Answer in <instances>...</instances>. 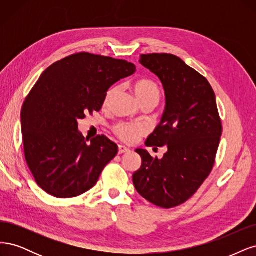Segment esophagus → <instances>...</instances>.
<instances>
[{"mask_svg":"<svg viewBox=\"0 0 256 256\" xmlns=\"http://www.w3.org/2000/svg\"><path fill=\"white\" fill-rule=\"evenodd\" d=\"M130 148L124 146H119V154H123V153H128L130 152Z\"/></svg>","mask_w":256,"mask_h":256,"instance_id":"34e87169","label":"esophagus"}]
</instances>
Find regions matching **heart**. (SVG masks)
Masks as SVG:
<instances>
[{
    "mask_svg": "<svg viewBox=\"0 0 256 256\" xmlns=\"http://www.w3.org/2000/svg\"><path fill=\"white\" fill-rule=\"evenodd\" d=\"M133 88L139 102L146 100V98H156V100H158L160 89L158 85L151 80H139L134 84ZM114 92V88H110L107 92L106 101L110 100V98L112 96ZM114 133L124 142L133 144L144 134V128L140 124H137V123L122 122L114 126Z\"/></svg>",
    "mask_w": 256,
    "mask_h": 256,
    "instance_id": "1",
    "label": "heart"
}]
</instances>
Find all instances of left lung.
Returning a JSON list of instances; mask_svg holds the SVG:
<instances>
[{
	"mask_svg": "<svg viewBox=\"0 0 256 256\" xmlns=\"http://www.w3.org/2000/svg\"><path fill=\"white\" fill-rule=\"evenodd\" d=\"M139 62L160 80L166 96L160 123L146 146L168 151L158 160L137 149L142 164L133 183L146 200L171 208L194 194L215 164L222 134L216 96L208 80L176 55L142 54Z\"/></svg>",
	"mask_w": 256,
	"mask_h": 256,
	"instance_id": "1",
	"label": "left lung"
}]
</instances>
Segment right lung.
<instances>
[{"label": "right lung", "mask_w": 256, "mask_h": 256, "mask_svg": "<svg viewBox=\"0 0 256 256\" xmlns=\"http://www.w3.org/2000/svg\"><path fill=\"white\" fill-rule=\"evenodd\" d=\"M136 71L126 60L78 53L54 62L23 103L24 155L36 183L60 199L92 189L118 146L98 135L88 144L78 121L101 110L108 89Z\"/></svg>", "instance_id": "1"}]
</instances>
